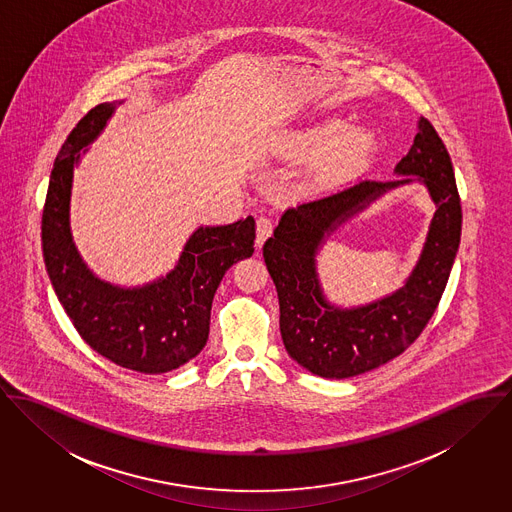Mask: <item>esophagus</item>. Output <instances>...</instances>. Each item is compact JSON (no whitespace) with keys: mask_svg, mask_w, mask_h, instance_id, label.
Instances as JSON below:
<instances>
[{"mask_svg":"<svg viewBox=\"0 0 512 512\" xmlns=\"http://www.w3.org/2000/svg\"><path fill=\"white\" fill-rule=\"evenodd\" d=\"M273 233V222L267 216H259L257 218V247H261L265 243V239Z\"/></svg>","mask_w":512,"mask_h":512,"instance_id":"34e87169","label":"esophagus"}]
</instances>
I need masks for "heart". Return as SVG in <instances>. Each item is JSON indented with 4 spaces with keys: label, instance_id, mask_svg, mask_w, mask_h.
<instances>
[{
    "label": "heart",
    "instance_id": "obj_1",
    "mask_svg": "<svg viewBox=\"0 0 512 512\" xmlns=\"http://www.w3.org/2000/svg\"><path fill=\"white\" fill-rule=\"evenodd\" d=\"M284 149L294 159H312V172L322 184H338L365 171L377 151V137L367 127L330 117L292 131Z\"/></svg>",
    "mask_w": 512,
    "mask_h": 512
}]
</instances>
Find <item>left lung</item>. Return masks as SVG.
Instances as JSON below:
<instances>
[{"label":"left lung","mask_w":512,"mask_h":512,"mask_svg":"<svg viewBox=\"0 0 512 512\" xmlns=\"http://www.w3.org/2000/svg\"><path fill=\"white\" fill-rule=\"evenodd\" d=\"M397 174L418 176L436 204L422 255L402 288L357 308L332 306L318 281L316 255L326 237L383 192L412 182L363 178L334 194L288 208L263 245L281 306L288 355L326 379H347L395 359L422 334L450 279L461 237V204L450 153L434 125L418 133Z\"/></svg>","instance_id":"1"}]
</instances>
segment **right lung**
I'll return each mask as SVG.
<instances>
[{
    "label": "right lung",
    "instance_id": "add662e5",
    "mask_svg": "<svg viewBox=\"0 0 512 512\" xmlns=\"http://www.w3.org/2000/svg\"><path fill=\"white\" fill-rule=\"evenodd\" d=\"M115 104H98L66 137L51 172L41 239L49 279L80 338L115 365L159 375L194 359L210 334L212 300L226 271L253 255L255 220L198 228L167 277L137 288L100 281L70 233L72 172Z\"/></svg>",
    "mask_w": 512,
    "mask_h": 512
}]
</instances>
